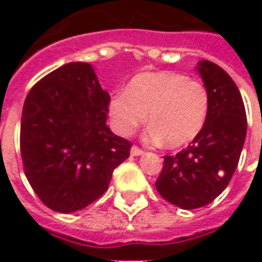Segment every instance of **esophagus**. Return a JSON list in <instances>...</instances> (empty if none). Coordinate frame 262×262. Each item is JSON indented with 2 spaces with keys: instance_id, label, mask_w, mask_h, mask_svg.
<instances>
[{
  "instance_id": "esophagus-1",
  "label": "esophagus",
  "mask_w": 262,
  "mask_h": 262,
  "mask_svg": "<svg viewBox=\"0 0 262 262\" xmlns=\"http://www.w3.org/2000/svg\"><path fill=\"white\" fill-rule=\"evenodd\" d=\"M144 153L143 148H140L138 146H133L131 147V156H141Z\"/></svg>"
}]
</instances>
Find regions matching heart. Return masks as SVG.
I'll return each mask as SVG.
<instances>
[{"mask_svg": "<svg viewBox=\"0 0 262 262\" xmlns=\"http://www.w3.org/2000/svg\"><path fill=\"white\" fill-rule=\"evenodd\" d=\"M210 107L207 87L196 80L173 71L143 73L136 76L126 90L109 100V114L115 129L131 134L147 119L150 137L179 147L192 141L206 124Z\"/></svg>", "mask_w": 262, "mask_h": 262, "instance_id": "obj_1", "label": "heart"}]
</instances>
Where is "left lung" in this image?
Returning a JSON list of instances; mask_svg holds the SVG:
<instances>
[{
	"label": "left lung",
	"mask_w": 262,
	"mask_h": 262,
	"mask_svg": "<svg viewBox=\"0 0 262 262\" xmlns=\"http://www.w3.org/2000/svg\"><path fill=\"white\" fill-rule=\"evenodd\" d=\"M196 70L210 95L206 124L185 150L165 156L155 184L166 201L185 210L207 206L225 191L247 137L245 106L235 81L211 61H200Z\"/></svg>",
	"instance_id": "8db88e82"
}]
</instances>
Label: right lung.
I'll list each match as a JSON object with an SVG mask.
<instances>
[{
	"label": "right lung",
	"instance_id": "add662e5",
	"mask_svg": "<svg viewBox=\"0 0 262 262\" xmlns=\"http://www.w3.org/2000/svg\"><path fill=\"white\" fill-rule=\"evenodd\" d=\"M109 100L84 62L59 67L30 89L20 153L29 184L51 210L73 213L92 204L129 156L131 141L106 125Z\"/></svg>",
	"mask_w": 262,
	"mask_h": 262
}]
</instances>
